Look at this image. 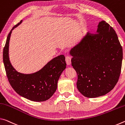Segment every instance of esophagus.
I'll return each mask as SVG.
<instances>
[{
  "label": "esophagus",
  "mask_w": 125,
  "mask_h": 125,
  "mask_svg": "<svg viewBox=\"0 0 125 125\" xmlns=\"http://www.w3.org/2000/svg\"><path fill=\"white\" fill-rule=\"evenodd\" d=\"M71 58L70 56H66V58H65V61H66V62L67 65H70L71 64Z\"/></svg>",
  "instance_id": "esophagus-1"
}]
</instances>
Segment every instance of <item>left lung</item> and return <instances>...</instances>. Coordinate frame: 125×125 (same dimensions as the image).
Returning <instances> with one entry per match:
<instances>
[{
	"label": "left lung",
	"instance_id": "left-lung-1",
	"mask_svg": "<svg viewBox=\"0 0 125 125\" xmlns=\"http://www.w3.org/2000/svg\"><path fill=\"white\" fill-rule=\"evenodd\" d=\"M71 65L77 74V88L85 97L106 95L119 79L122 48L115 31L101 21L96 34H87L71 49Z\"/></svg>",
	"mask_w": 125,
	"mask_h": 125
}]
</instances>
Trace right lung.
Listing matches in <instances>:
<instances>
[{"label": "right lung", "mask_w": 125, "mask_h": 125, "mask_svg": "<svg viewBox=\"0 0 125 125\" xmlns=\"http://www.w3.org/2000/svg\"><path fill=\"white\" fill-rule=\"evenodd\" d=\"M21 22L22 20L12 28L3 49V62L7 76L11 87L19 95L33 101H46L56 90L59 77L66 69L65 58L63 55H59L33 73L24 74L18 72L9 60V44L12 30Z\"/></svg>", "instance_id": "add662e5"}]
</instances>
